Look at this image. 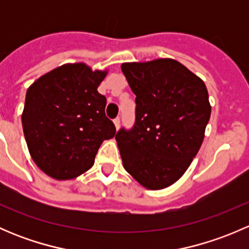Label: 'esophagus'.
Segmentation results:
<instances>
[{"label":"esophagus","mask_w":249,"mask_h":249,"mask_svg":"<svg viewBox=\"0 0 249 249\" xmlns=\"http://www.w3.org/2000/svg\"><path fill=\"white\" fill-rule=\"evenodd\" d=\"M113 123H114V125H115V129L119 130V127H120V118H115V119L113 120Z\"/></svg>","instance_id":"1"}]
</instances>
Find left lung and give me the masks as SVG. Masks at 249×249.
Returning a JSON list of instances; mask_svg holds the SVG:
<instances>
[{
	"instance_id": "left-lung-1",
	"label": "left lung",
	"mask_w": 249,
	"mask_h": 249,
	"mask_svg": "<svg viewBox=\"0 0 249 249\" xmlns=\"http://www.w3.org/2000/svg\"><path fill=\"white\" fill-rule=\"evenodd\" d=\"M136 95V122L115 135L123 166L142 187L160 190L177 182L196 157L211 117L200 77L177 60L124 62Z\"/></svg>"
}]
</instances>
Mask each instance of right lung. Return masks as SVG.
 I'll use <instances>...</instances> for the list:
<instances>
[{
	"label": "right lung",
	"instance_id": "obj_1",
	"mask_svg": "<svg viewBox=\"0 0 249 249\" xmlns=\"http://www.w3.org/2000/svg\"><path fill=\"white\" fill-rule=\"evenodd\" d=\"M108 70L84 62L65 64L30 85L21 114L22 130L35 164L56 180L73 179L94 165L115 126L105 114L106 97L97 91Z\"/></svg>",
	"mask_w": 249,
	"mask_h": 249
}]
</instances>
